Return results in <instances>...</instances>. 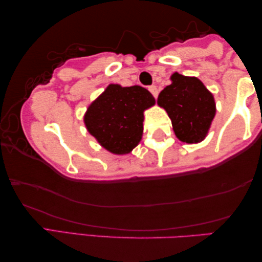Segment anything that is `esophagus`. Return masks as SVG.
<instances>
[{"mask_svg": "<svg viewBox=\"0 0 262 262\" xmlns=\"http://www.w3.org/2000/svg\"><path fill=\"white\" fill-rule=\"evenodd\" d=\"M148 91L152 93V95L154 96V98H157L158 95H159V91H158L157 85H149L148 87Z\"/></svg>", "mask_w": 262, "mask_h": 262, "instance_id": "obj_1", "label": "esophagus"}]
</instances>
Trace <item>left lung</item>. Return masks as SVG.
I'll use <instances>...</instances> for the list:
<instances>
[{
	"label": "left lung",
	"instance_id": "8db88e82",
	"mask_svg": "<svg viewBox=\"0 0 262 262\" xmlns=\"http://www.w3.org/2000/svg\"><path fill=\"white\" fill-rule=\"evenodd\" d=\"M170 84L158 96V105L166 110L179 140L197 144L204 140L216 115V103L211 92L195 76L175 72Z\"/></svg>",
	"mask_w": 262,
	"mask_h": 262
}]
</instances>
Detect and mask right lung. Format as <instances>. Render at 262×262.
<instances>
[{
    "label": "right lung",
    "mask_w": 262,
    "mask_h": 262,
    "mask_svg": "<svg viewBox=\"0 0 262 262\" xmlns=\"http://www.w3.org/2000/svg\"><path fill=\"white\" fill-rule=\"evenodd\" d=\"M156 104L147 89L111 83L89 104L83 122L103 148L116 156L132 152L143 137L144 111Z\"/></svg>",
    "instance_id": "1"
}]
</instances>
